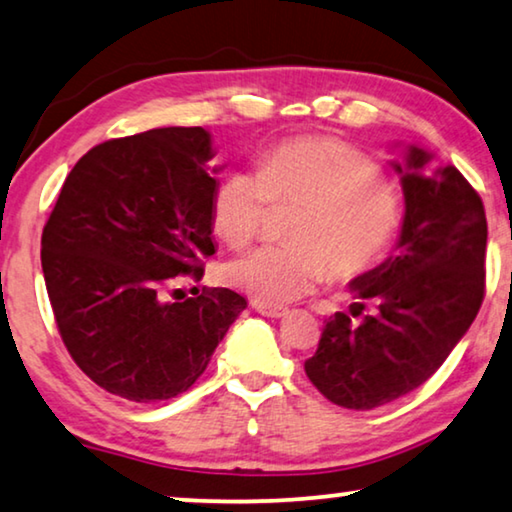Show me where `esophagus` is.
Instances as JSON below:
<instances>
[{"label": "esophagus", "mask_w": 512, "mask_h": 512, "mask_svg": "<svg viewBox=\"0 0 512 512\" xmlns=\"http://www.w3.org/2000/svg\"><path fill=\"white\" fill-rule=\"evenodd\" d=\"M253 308L259 312V315L264 317H271V319H280V317H287L289 310L287 308H276V305H264V303H253Z\"/></svg>", "instance_id": "1"}]
</instances>
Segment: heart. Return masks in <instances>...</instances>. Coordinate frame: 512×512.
I'll use <instances>...</instances> for the list:
<instances>
[{"mask_svg":"<svg viewBox=\"0 0 512 512\" xmlns=\"http://www.w3.org/2000/svg\"><path fill=\"white\" fill-rule=\"evenodd\" d=\"M273 202H299L296 246H262L232 259L225 278L264 305H287L329 278L354 280L386 257L402 202L391 181L356 147L331 137H296L266 151L259 170H234L218 183L211 220L230 246L262 230Z\"/></svg>","mask_w":512,"mask_h":512,"instance_id":"b5f03b06","label":"heart"}]
</instances>
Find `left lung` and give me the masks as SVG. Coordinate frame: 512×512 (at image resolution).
I'll use <instances>...</instances> for the list:
<instances>
[{
	"label": "left lung",
	"instance_id": "obj_1",
	"mask_svg": "<svg viewBox=\"0 0 512 512\" xmlns=\"http://www.w3.org/2000/svg\"><path fill=\"white\" fill-rule=\"evenodd\" d=\"M432 154L409 144L393 160L404 193L395 253L354 278L361 315L326 322L305 375L326 400L368 411L430 379L474 322L485 296L487 220L483 200L453 165L430 167Z\"/></svg>",
	"mask_w": 512,
	"mask_h": 512
}]
</instances>
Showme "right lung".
I'll use <instances>...</instances> for the list:
<instances>
[{
  "label": "right lung",
  "instance_id": "obj_1",
  "mask_svg": "<svg viewBox=\"0 0 512 512\" xmlns=\"http://www.w3.org/2000/svg\"><path fill=\"white\" fill-rule=\"evenodd\" d=\"M211 158L202 126L98 144L68 172L43 227L41 264L61 340L91 381L124 400L188 391L248 305L227 287L165 299L174 278L200 280L202 257L216 253Z\"/></svg>",
  "mask_w": 512,
  "mask_h": 512
}]
</instances>
